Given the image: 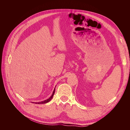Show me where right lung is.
I'll use <instances>...</instances> for the list:
<instances>
[{
  "mask_svg": "<svg viewBox=\"0 0 130 130\" xmlns=\"http://www.w3.org/2000/svg\"><path fill=\"white\" fill-rule=\"evenodd\" d=\"M55 88L54 89V91H53V94H52V96H51L49 99H48L47 100H44V101H41V102H40V103H35V104H45V103H48V102H49L52 99V98H53V96H54V93H55Z\"/></svg>",
  "mask_w": 130,
  "mask_h": 130,
  "instance_id": "right-lung-1",
  "label": "right lung"
}]
</instances>
